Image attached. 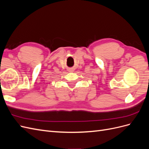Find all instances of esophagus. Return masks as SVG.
<instances>
[{"label":"esophagus","instance_id":"34e87169","mask_svg":"<svg viewBox=\"0 0 149 149\" xmlns=\"http://www.w3.org/2000/svg\"><path fill=\"white\" fill-rule=\"evenodd\" d=\"M74 69L73 68H71L69 69L70 72H74Z\"/></svg>","mask_w":149,"mask_h":149}]
</instances>
